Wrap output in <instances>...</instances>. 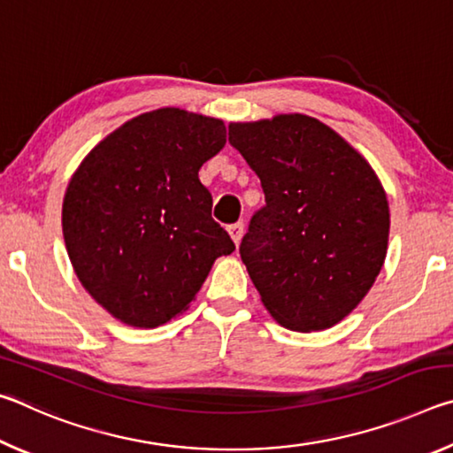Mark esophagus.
<instances>
[{"label": "esophagus", "instance_id": "34e87169", "mask_svg": "<svg viewBox=\"0 0 453 453\" xmlns=\"http://www.w3.org/2000/svg\"><path fill=\"white\" fill-rule=\"evenodd\" d=\"M227 232H229V235H232L234 243L237 245V243H240V240H242V235H243V224H232V226H227Z\"/></svg>", "mask_w": 453, "mask_h": 453}]
</instances>
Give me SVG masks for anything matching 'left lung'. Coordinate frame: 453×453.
Instances as JSON below:
<instances>
[{"label": "left lung", "mask_w": 453, "mask_h": 453, "mask_svg": "<svg viewBox=\"0 0 453 453\" xmlns=\"http://www.w3.org/2000/svg\"><path fill=\"white\" fill-rule=\"evenodd\" d=\"M229 143L265 194L240 245L265 310L294 332L335 326L372 289L388 254L380 178L340 134L303 113L229 124Z\"/></svg>", "instance_id": "8db88e82"}]
</instances>
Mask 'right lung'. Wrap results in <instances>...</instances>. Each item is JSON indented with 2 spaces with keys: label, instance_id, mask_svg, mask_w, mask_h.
I'll list each match as a JSON object with an SVG mask.
<instances>
[{
  "label": "right lung",
  "instance_id": "obj_1",
  "mask_svg": "<svg viewBox=\"0 0 453 453\" xmlns=\"http://www.w3.org/2000/svg\"><path fill=\"white\" fill-rule=\"evenodd\" d=\"M224 145L221 119L162 107L104 137L72 175L61 208L67 256L116 319L167 324L235 250L197 175Z\"/></svg>",
  "mask_w": 453,
  "mask_h": 453
}]
</instances>
